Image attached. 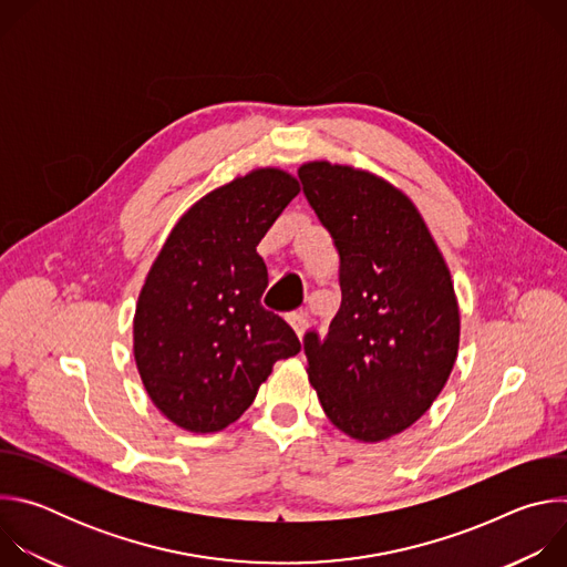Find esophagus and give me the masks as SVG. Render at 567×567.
Returning <instances> with one entry per match:
<instances>
[{
	"label": "esophagus",
	"instance_id": "34e87169",
	"mask_svg": "<svg viewBox=\"0 0 567 567\" xmlns=\"http://www.w3.org/2000/svg\"><path fill=\"white\" fill-rule=\"evenodd\" d=\"M289 326L293 328V332L298 334V339H302V334H305V330H307V326H309V318H307V313L305 311H293V313H289Z\"/></svg>",
	"mask_w": 567,
	"mask_h": 567
}]
</instances>
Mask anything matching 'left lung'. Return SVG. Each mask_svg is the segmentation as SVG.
<instances>
[{"label": "left lung", "instance_id": "8db88e82", "mask_svg": "<svg viewBox=\"0 0 567 567\" xmlns=\"http://www.w3.org/2000/svg\"><path fill=\"white\" fill-rule=\"evenodd\" d=\"M302 193L341 258V307L302 339L330 422L359 442L413 426L442 392L460 346L449 267L415 204L350 166H300Z\"/></svg>", "mask_w": 567, "mask_h": 567}]
</instances>
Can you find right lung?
Here are the masks:
<instances>
[{
	"instance_id": "right-lung-1",
	"label": "right lung",
	"mask_w": 567,
	"mask_h": 567,
	"mask_svg": "<svg viewBox=\"0 0 567 567\" xmlns=\"http://www.w3.org/2000/svg\"><path fill=\"white\" fill-rule=\"evenodd\" d=\"M298 179L260 168L202 197L175 224L141 289L134 359L154 406L190 433L239 420L278 359L300 352L262 307L267 265L256 247Z\"/></svg>"
}]
</instances>
